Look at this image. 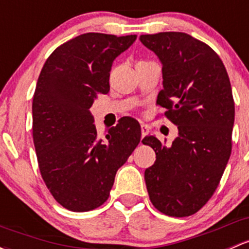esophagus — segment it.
Listing matches in <instances>:
<instances>
[{"label":"esophagus","mask_w":249,"mask_h":249,"mask_svg":"<svg viewBox=\"0 0 249 249\" xmlns=\"http://www.w3.org/2000/svg\"><path fill=\"white\" fill-rule=\"evenodd\" d=\"M141 132H142V140H143V138H144L145 136L148 135V132H149V126H148V125H145V124L141 125Z\"/></svg>","instance_id":"esophagus-1"}]
</instances>
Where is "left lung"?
<instances>
[{
  "label": "left lung",
  "instance_id": "obj_1",
  "mask_svg": "<svg viewBox=\"0 0 249 249\" xmlns=\"http://www.w3.org/2000/svg\"><path fill=\"white\" fill-rule=\"evenodd\" d=\"M162 63L156 104L178 126L171 146L145 136L156 161L145 169L149 198L162 213L186 217L213 197L231 154L235 106L223 62L203 41L182 32L143 35Z\"/></svg>",
  "mask_w": 249,
  "mask_h": 249
}]
</instances>
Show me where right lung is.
Wrapping results in <instances>:
<instances>
[{
    "mask_svg": "<svg viewBox=\"0 0 249 249\" xmlns=\"http://www.w3.org/2000/svg\"><path fill=\"white\" fill-rule=\"evenodd\" d=\"M137 36L85 33L46 59L33 95V142L41 178L63 208L83 213L107 200L116 173L141 141V126L124 117L98 137L89 108L109 91L112 63Z\"/></svg>",
    "mask_w": 249,
    "mask_h": 249,
    "instance_id": "add662e5",
    "label": "right lung"
}]
</instances>
